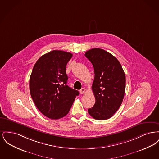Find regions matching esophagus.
I'll return each mask as SVG.
<instances>
[{
  "instance_id": "34e87169",
  "label": "esophagus",
  "mask_w": 159,
  "mask_h": 159,
  "mask_svg": "<svg viewBox=\"0 0 159 159\" xmlns=\"http://www.w3.org/2000/svg\"><path fill=\"white\" fill-rule=\"evenodd\" d=\"M80 94H83L85 93V89L84 88H82L80 90Z\"/></svg>"
}]
</instances>
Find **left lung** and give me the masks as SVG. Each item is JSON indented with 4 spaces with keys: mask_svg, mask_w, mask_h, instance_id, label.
<instances>
[{
    "mask_svg": "<svg viewBox=\"0 0 159 159\" xmlns=\"http://www.w3.org/2000/svg\"><path fill=\"white\" fill-rule=\"evenodd\" d=\"M86 57L94 68L92 90L95 103L88 113L98 120L111 118L120 106L125 95L126 77L121 64L111 53L99 48L86 52Z\"/></svg>",
    "mask_w": 159,
    "mask_h": 159,
    "instance_id": "1",
    "label": "left lung"
}]
</instances>
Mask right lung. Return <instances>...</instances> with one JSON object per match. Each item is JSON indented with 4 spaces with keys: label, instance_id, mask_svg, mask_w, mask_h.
<instances>
[{
    "label": "right lung",
    "instance_id": "right-lung-1",
    "mask_svg": "<svg viewBox=\"0 0 159 159\" xmlns=\"http://www.w3.org/2000/svg\"><path fill=\"white\" fill-rule=\"evenodd\" d=\"M72 53L54 50L40 57L30 77L31 98L38 110L46 117L59 119L68 113L79 95L67 84L66 66Z\"/></svg>",
    "mask_w": 159,
    "mask_h": 159
}]
</instances>
